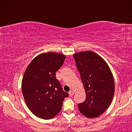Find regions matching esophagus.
I'll list each match as a JSON object with an SVG mask.
<instances>
[{
	"instance_id": "34e87169",
	"label": "esophagus",
	"mask_w": 132,
	"mask_h": 132,
	"mask_svg": "<svg viewBox=\"0 0 132 132\" xmlns=\"http://www.w3.org/2000/svg\"><path fill=\"white\" fill-rule=\"evenodd\" d=\"M69 95H70V96H73V95H74V91H70L69 93Z\"/></svg>"
}]
</instances>
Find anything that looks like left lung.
Here are the masks:
<instances>
[{"label":"left lung","mask_w":132,"mask_h":132,"mask_svg":"<svg viewBox=\"0 0 132 132\" xmlns=\"http://www.w3.org/2000/svg\"><path fill=\"white\" fill-rule=\"evenodd\" d=\"M76 65L86 93L84 102L78 104L81 113L94 118L109 108L115 91L112 74L105 61L92 51L75 53Z\"/></svg>","instance_id":"8db88e82"}]
</instances>
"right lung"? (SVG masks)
I'll return each instance as SVG.
<instances>
[{"label":"right lung","mask_w":132,"mask_h":132,"mask_svg":"<svg viewBox=\"0 0 132 132\" xmlns=\"http://www.w3.org/2000/svg\"><path fill=\"white\" fill-rule=\"evenodd\" d=\"M65 56L48 52L38 55L27 67L21 89L30 111L39 118L49 120L61 111L68 94L63 91L56 73L63 65Z\"/></svg>","instance_id":"obj_1"}]
</instances>
